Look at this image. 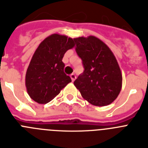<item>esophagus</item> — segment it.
I'll return each mask as SVG.
<instances>
[{"label": "esophagus", "instance_id": "obj_1", "mask_svg": "<svg viewBox=\"0 0 148 148\" xmlns=\"http://www.w3.org/2000/svg\"><path fill=\"white\" fill-rule=\"evenodd\" d=\"M70 77H71V78L72 81L74 82V80H75V79H76V75H75L74 74H71Z\"/></svg>", "mask_w": 148, "mask_h": 148}]
</instances>
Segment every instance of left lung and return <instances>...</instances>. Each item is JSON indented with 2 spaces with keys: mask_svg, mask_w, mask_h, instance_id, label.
<instances>
[{
  "mask_svg": "<svg viewBox=\"0 0 148 148\" xmlns=\"http://www.w3.org/2000/svg\"><path fill=\"white\" fill-rule=\"evenodd\" d=\"M74 40L84 68L74 86L92 105H109L117 98L122 85V72L115 55L106 44L93 36Z\"/></svg>",
  "mask_w": 148,
  "mask_h": 148,
  "instance_id": "left-lung-1",
  "label": "left lung"
}]
</instances>
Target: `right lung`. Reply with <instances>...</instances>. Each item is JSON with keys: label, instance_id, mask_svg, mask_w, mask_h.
<instances>
[{"label": "right lung", "instance_id": "right-lung-1", "mask_svg": "<svg viewBox=\"0 0 148 148\" xmlns=\"http://www.w3.org/2000/svg\"><path fill=\"white\" fill-rule=\"evenodd\" d=\"M75 45L70 37L55 33L45 38L32 55L26 74L29 96L39 104H45L59 94L71 79L64 72L62 58Z\"/></svg>", "mask_w": 148, "mask_h": 148}]
</instances>
